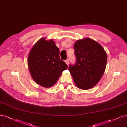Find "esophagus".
<instances>
[{
    "label": "esophagus",
    "mask_w": 127,
    "mask_h": 127,
    "mask_svg": "<svg viewBox=\"0 0 127 127\" xmlns=\"http://www.w3.org/2000/svg\"><path fill=\"white\" fill-rule=\"evenodd\" d=\"M65 63H66V64H67V65H68V64H69V60L67 59V60H65Z\"/></svg>",
    "instance_id": "1"
}]
</instances>
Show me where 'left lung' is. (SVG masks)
<instances>
[{
	"label": "left lung",
	"mask_w": 127,
	"mask_h": 127,
	"mask_svg": "<svg viewBox=\"0 0 127 127\" xmlns=\"http://www.w3.org/2000/svg\"><path fill=\"white\" fill-rule=\"evenodd\" d=\"M73 48L76 63L70 64L69 70L78 88L90 89L98 84L105 71L106 52L98 42L89 38L76 41Z\"/></svg>",
	"instance_id": "obj_1"
}]
</instances>
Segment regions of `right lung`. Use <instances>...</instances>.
<instances>
[{"label": "right lung", "mask_w": 127, "mask_h": 127, "mask_svg": "<svg viewBox=\"0 0 127 127\" xmlns=\"http://www.w3.org/2000/svg\"><path fill=\"white\" fill-rule=\"evenodd\" d=\"M28 65L33 80L45 88L54 85L68 68L61 60L59 49L52 40L42 38L30 50L28 57Z\"/></svg>", "instance_id": "1"}]
</instances>
